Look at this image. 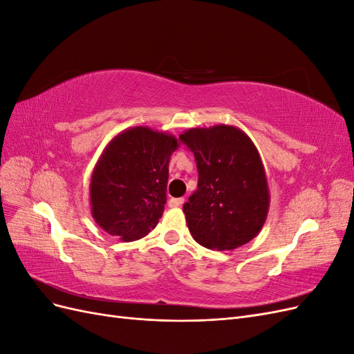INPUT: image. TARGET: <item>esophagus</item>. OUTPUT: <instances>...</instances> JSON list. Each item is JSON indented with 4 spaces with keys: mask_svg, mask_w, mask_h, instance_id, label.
<instances>
[{
    "mask_svg": "<svg viewBox=\"0 0 354 354\" xmlns=\"http://www.w3.org/2000/svg\"><path fill=\"white\" fill-rule=\"evenodd\" d=\"M185 203V198H171L168 201L169 207H181Z\"/></svg>",
    "mask_w": 354,
    "mask_h": 354,
    "instance_id": "esophagus-1",
    "label": "esophagus"
}]
</instances>
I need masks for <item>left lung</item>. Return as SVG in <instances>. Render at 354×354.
Listing matches in <instances>:
<instances>
[{"mask_svg":"<svg viewBox=\"0 0 354 354\" xmlns=\"http://www.w3.org/2000/svg\"><path fill=\"white\" fill-rule=\"evenodd\" d=\"M195 155L198 190L185 203L187 227L208 250H234L263 229L270 207L261 156L241 128L218 124L180 136Z\"/></svg>","mask_w":354,"mask_h":354,"instance_id":"left-lung-1","label":"left lung"}]
</instances>
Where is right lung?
<instances>
[{
  "instance_id": "right-lung-1",
  "label": "right lung",
  "mask_w": 354,
  "mask_h": 354,
  "mask_svg": "<svg viewBox=\"0 0 354 354\" xmlns=\"http://www.w3.org/2000/svg\"><path fill=\"white\" fill-rule=\"evenodd\" d=\"M180 137L149 127H131L106 145L90 180L94 221L124 242L156 227L167 202L169 158Z\"/></svg>"
}]
</instances>
